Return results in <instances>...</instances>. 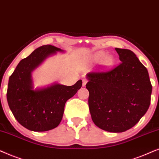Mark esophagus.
Returning a JSON list of instances; mask_svg holds the SVG:
<instances>
[{"instance_id":"1","label":"esophagus","mask_w":159,"mask_h":159,"mask_svg":"<svg viewBox=\"0 0 159 159\" xmlns=\"http://www.w3.org/2000/svg\"><path fill=\"white\" fill-rule=\"evenodd\" d=\"M82 81H83V86H85L86 83H87V82H88V80L86 79V78H84V79L82 80Z\"/></svg>"}]
</instances>
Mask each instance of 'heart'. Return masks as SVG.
<instances>
[{
	"label": "heart",
	"instance_id": "heart-1",
	"mask_svg": "<svg viewBox=\"0 0 159 159\" xmlns=\"http://www.w3.org/2000/svg\"><path fill=\"white\" fill-rule=\"evenodd\" d=\"M105 57V53L103 52H99L94 55V60L96 62H100L104 59ZM114 63V58L112 56H107L103 60V65L107 67H110L113 65Z\"/></svg>",
	"mask_w": 159,
	"mask_h": 159
}]
</instances>
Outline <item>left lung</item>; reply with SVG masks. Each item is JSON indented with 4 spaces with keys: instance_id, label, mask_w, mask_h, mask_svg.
Wrapping results in <instances>:
<instances>
[{
    "instance_id": "8db88e82",
    "label": "left lung",
    "mask_w": 159,
    "mask_h": 159,
    "mask_svg": "<svg viewBox=\"0 0 159 159\" xmlns=\"http://www.w3.org/2000/svg\"><path fill=\"white\" fill-rule=\"evenodd\" d=\"M121 62L90 72L86 87L93 122L107 132H123L133 127L151 104L148 72L133 52L116 48Z\"/></svg>"
}]
</instances>
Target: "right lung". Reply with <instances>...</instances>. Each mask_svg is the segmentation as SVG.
Wrapping results in <instances>:
<instances>
[{"instance_id": "right-lung-1", "label": "right lung", "mask_w": 159, "mask_h": 159, "mask_svg": "<svg viewBox=\"0 0 159 159\" xmlns=\"http://www.w3.org/2000/svg\"><path fill=\"white\" fill-rule=\"evenodd\" d=\"M56 52L63 51L52 45L36 48L20 61L8 80L6 94L8 106L21 125L33 132L56 128L62 118L65 102L82 86L79 80L70 86L55 84L33 89L31 73Z\"/></svg>"}]
</instances>
